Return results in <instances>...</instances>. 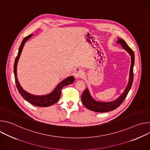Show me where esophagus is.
I'll return each mask as SVG.
<instances>
[{
    "mask_svg": "<svg viewBox=\"0 0 150 150\" xmlns=\"http://www.w3.org/2000/svg\"><path fill=\"white\" fill-rule=\"evenodd\" d=\"M83 72L82 70L79 68H76L74 72V76L76 78L82 77L83 76Z\"/></svg>",
    "mask_w": 150,
    "mask_h": 150,
    "instance_id": "obj_1",
    "label": "esophagus"
}]
</instances>
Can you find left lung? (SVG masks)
<instances>
[{"mask_svg": "<svg viewBox=\"0 0 150 150\" xmlns=\"http://www.w3.org/2000/svg\"><path fill=\"white\" fill-rule=\"evenodd\" d=\"M117 42L121 44L123 49L126 50L131 57V65L129 74V81L126 89L125 90L123 93L116 100L111 102H99L94 100L91 96L89 91L88 89L85 90L82 96H81V101L82 103L84 105L85 108L88 109L96 112H108L112 110H113L117 108L119 106L123 103L125 98L126 97L128 93H129L132 85L133 83L134 79V66L135 62V55L133 50L127 46L126 42L121 38H117Z\"/></svg>", "mask_w": 150, "mask_h": 150, "instance_id": "obj_1", "label": "left lung"}]
</instances>
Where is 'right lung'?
Listing matches in <instances>:
<instances>
[{"label": "right lung", "mask_w": 150, "mask_h": 150, "mask_svg": "<svg viewBox=\"0 0 150 150\" xmlns=\"http://www.w3.org/2000/svg\"><path fill=\"white\" fill-rule=\"evenodd\" d=\"M33 35L30 34L27 37H25L24 40H23L22 42L20 45V47L19 48L18 55L15 58V63H14V68H13V72H14V76H15V80L16 87L18 88V90L19 93V94L21 95L26 101H28L31 104H33L34 105L38 106V107H49L50 106L54 104H55L56 102H57L60 97L61 96V90L62 88L67 86L68 85L71 84L74 82L75 78L74 76H69L67 78H66L65 80H63L62 82H61L56 88L54 90V91L46 96H34L32 95L31 94L28 93L25 91H24L23 88L21 87L20 85L18 79H17V74H16V67H17V63L18 62L19 58L20 57L21 52L23 50V49L24 47V46L25 43V42L28 39H29Z\"/></svg>", "instance_id": "add662e5"}]
</instances>
